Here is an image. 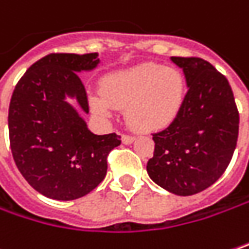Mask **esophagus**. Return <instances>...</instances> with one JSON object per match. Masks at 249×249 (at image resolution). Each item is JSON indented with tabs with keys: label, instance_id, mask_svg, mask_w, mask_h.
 <instances>
[{
	"label": "esophagus",
	"instance_id": "esophagus-1",
	"mask_svg": "<svg viewBox=\"0 0 249 249\" xmlns=\"http://www.w3.org/2000/svg\"><path fill=\"white\" fill-rule=\"evenodd\" d=\"M134 141H135V137L134 135H128V134L123 135V142L124 144H132Z\"/></svg>",
	"mask_w": 249,
	"mask_h": 249
}]
</instances>
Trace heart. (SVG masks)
<instances>
[{
  "mask_svg": "<svg viewBox=\"0 0 249 249\" xmlns=\"http://www.w3.org/2000/svg\"><path fill=\"white\" fill-rule=\"evenodd\" d=\"M187 95L181 71L155 62L117 70L101 79V94L91 97L92 108L109 117L125 107V118L134 129L152 132L170 126L179 115Z\"/></svg>",
  "mask_w": 249,
  "mask_h": 249,
  "instance_id": "1",
  "label": "heart"
}]
</instances>
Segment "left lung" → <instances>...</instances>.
I'll list each match as a JSON object with an SVG mask.
<instances>
[{
  "instance_id": "8db88e82",
  "label": "left lung",
  "mask_w": 249,
  "mask_h": 249,
  "mask_svg": "<svg viewBox=\"0 0 249 249\" xmlns=\"http://www.w3.org/2000/svg\"><path fill=\"white\" fill-rule=\"evenodd\" d=\"M182 68L188 92L177 120L152 134L149 178L175 195L207 190L225 172L237 147L239 114L228 79L196 57H171Z\"/></svg>"
}]
</instances>
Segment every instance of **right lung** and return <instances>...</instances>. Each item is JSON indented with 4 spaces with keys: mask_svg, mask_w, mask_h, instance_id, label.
I'll return each instance as SVG.
<instances>
[{
    "mask_svg": "<svg viewBox=\"0 0 249 249\" xmlns=\"http://www.w3.org/2000/svg\"><path fill=\"white\" fill-rule=\"evenodd\" d=\"M100 64L97 53L50 54L33 64L12 92L8 111L11 152L17 168L39 194L59 201L77 199L100 185L107 157L121 144L115 132L92 134L75 98L88 114L79 72Z\"/></svg>",
    "mask_w": 249,
    "mask_h": 249,
    "instance_id": "1",
    "label": "right lung"
}]
</instances>
